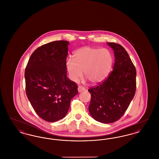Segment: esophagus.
<instances>
[{
	"label": "esophagus",
	"mask_w": 159,
	"mask_h": 159,
	"mask_svg": "<svg viewBox=\"0 0 159 159\" xmlns=\"http://www.w3.org/2000/svg\"><path fill=\"white\" fill-rule=\"evenodd\" d=\"M84 91H85V88H83V87L81 86H78V91H79V92H83Z\"/></svg>",
	"instance_id": "1"
}]
</instances>
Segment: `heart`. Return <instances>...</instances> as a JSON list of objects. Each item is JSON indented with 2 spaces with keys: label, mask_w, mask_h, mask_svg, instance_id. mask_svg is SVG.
I'll return each mask as SVG.
<instances>
[{
  "label": "heart",
  "mask_w": 159,
  "mask_h": 159,
  "mask_svg": "<svg viewBox=\"0 0 159 159\" xmlns=\"http://www.w3.org/2000/svg\"><path fill=\"white\" fill-rule=\"evenodd\" d=\"M113 64V56L108 49L84 46L74 52L73 59L66 61V67L72 81L77 82L83 71L91 83L98 84L108 77Z\"/></svg>",
  "instance_id": "b5f03b06"
}]
</instances>
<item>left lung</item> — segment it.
Returning <instances> with one entry per match:
<instances>
[{"mask_svg": "<svg viewBox=\"0 0 159 159\" xmlns=\"http://www.w3.org/2000/svg\"><path fill=\"white\" fill-rule=\"evenodd\" d=\"M107 44L114 51L113 71L104 82L89 89L91 95L89 111L95 120L110 123L121 118L134 98L136 71L122 46L110 42Z\"/></svg>", "mask_w": 159, "mask_h": 159, "instance_id": "1", "label": "left lung"}]
</instances>
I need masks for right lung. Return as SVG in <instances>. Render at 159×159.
Listing matches in <instances>:
<instances>
[{
	"label": "right lung",
	"mask_w": 159,
	"mask_h": 159,
	"mask_svg": "<svg viewBox=\"0 0 159 159\" xmlns=\"http://www.w3.org/2000/svg\"><path fill=\"white\" fill-rule=\"evenodd\" d=\"M69 42L58 40L40 46L31 54L25 71L26 95L38 116L48 122L68 113L77 85L67 76Z\"/></svg>",
	"instance_id": "obj_1"
}]
</instances>
